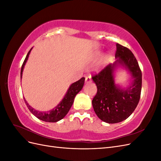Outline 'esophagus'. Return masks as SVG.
Wrapping results in <instances>:
<instances>
[{
    "instance_id": "esophagus-1",
    "label": "esophagus",
    "mask_w": 161,
    "mask_h": 161,
    "mask_svg": "<svg viewBox=\"0 0 161 161\" xmlns=\"http://www.w3.org/2000/svg\"><path fill=\"white\" fill-rule=\"evenodd\" d=\"M91 81H92V80H91V75L87 76L85 78V82H86V83H88V82H91Z\"/></svg>"
}]
</instances>
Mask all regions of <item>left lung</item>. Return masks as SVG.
Returning a JSON list of instances; mask_svg holds the SVG:
<instances>
[{
	"label": "left lung",
	"instance_id": "1",
	"mask_svg": "<svg viewBox=\"0 0 161 161\" xmlns=\"http://www.w3.org/2000/svg\"><path fill=\"white\" fill-rule=\"evenodd\" d=\"M116 47L117 60L92 76L97 88L92 107L98 118L108 124L121 122L133 113L142 89V72L133 53L119 43ZM118 66L124 67L133 79L128 88L123 89L114 83V72Z\"/></svg>",
	"mask_w": 161,
	"mask_h": 161
}]
</instances>
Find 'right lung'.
I'll use <instances>...</instances> for the list:
<instances>
[{"label":"right lung","instance_id":"obj_1","mask_svg":"<svg viewBox=\"0 0 161 161\" xmlns=\"http://www.w3.org/2000/svg\"><path fill=\"white\" fill-rule=\"evenodd\" d=\"M31 50L32 48H31V50L27 53L25 59L23 63L21 70V79L22 78L24 66H25L26 64L29 55H30ZM85 78L82 77L80 80L74 82V83H72L70 86L69 89H68L64 98H63L62 100L60 102V103L56 107H55L54 108L48 111L43 112L37 111L35 109L32 108L28 104L27 101L25 99V97H24V101H25V103L29 110H30L31 112V114L35 115L37 118L40 119L42 121H46V122H57V121L64 118L66 115L68 114V112L69 111L70 108L73 104V102H74L75 96L76 95V94L79 93V92L80 91V90L82 89V87H83L85 83Z\"/></svg>","mask_w":161,"mask_h":161}]
</instances>
